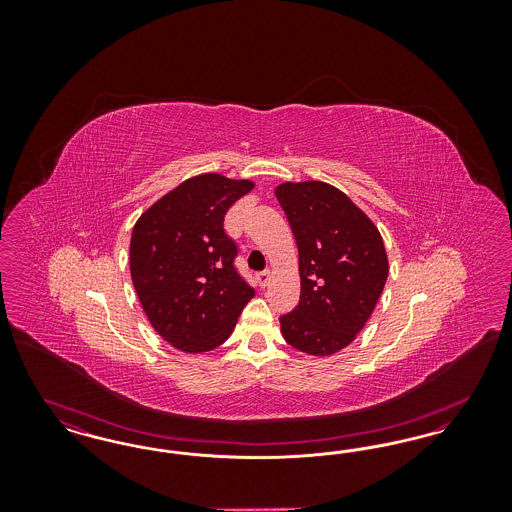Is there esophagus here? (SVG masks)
I'll return each mask as SVG.
<instances>
[{
  "mask_svg": "<svg viewBox=\"0 0 512 512\" xmlns=\"http://www.w3.org/2000/svg\"><path fill=\"white\" fill-rule=\"evenodd\" d=\"M259 284L263 286V288H267L268 284H270V272L268 270H265V272H259Z\"/></svg>",
  "mask_w": 512,
  "mask_h": 512,
  "instance_id": "esophagus-1",
  "label": "esophagus"
}]
</instances>
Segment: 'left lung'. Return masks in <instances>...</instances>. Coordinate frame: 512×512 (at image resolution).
Returning a JSON list of instances; mask_svg holds the SVG:
<instances>
[{
	"label": "left lung",
	"mask_w": 512,
	"mask_h": 512,
	"mask_svg": "<svg viewBox=\"0 0 512 512\" xmlns=\"http://www.w3.org/2000/svg\"><path fill=\"white\" fill-rule=\"evenodd\" d=\"M299 251L301 297L280 318L293 349L330 357L340 353L372 317L390 263L378 226L336 186L305 180L274 188Z\"/></svg>",
	"instance_id": "obj_1"
}]
</instances>
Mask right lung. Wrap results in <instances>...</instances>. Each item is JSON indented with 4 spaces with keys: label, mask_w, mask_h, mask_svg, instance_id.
Instances as JSON below:
<instances>
[{
    "label": "right lung",
    "mask_w": 512,
    "mask_h": 512,
    "mask_svg": "<svg viewBox=\"0 0 512 512\" xmlns=\"http://www.w3.org/2000/svg\"><path fill=\"white\" fill-rule=\"evenodd\" d=\"M253 180L197 174L159 197L136 220L130 276L153 330L178 351L205 353L228 340L255 295L234 268L226 211Z\"/></svg>",
    "instance_id": "add662e5"
}]
</instances>
